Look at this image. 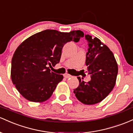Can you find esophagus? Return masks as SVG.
<instances>
[{
    "mask_svg": "<svg viewBox=\"0 0 133 133\" xmlns=\"http://www.w3.org/2000/svg\"><path fill=\"white\" fill-rule=\"evenodd\" d=\"M64 77H65L66 78H70V77H72V76L68 74H65V75H64Z\"/></svg>",
    "mask_w": 133,
    "mask_h": 133,
    "instance_id": "esophagus-1",
    "label": "esophagus"
}]
</instances>
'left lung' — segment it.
Wrapping results in <instances>:
<instances>
[{
	"label": "left lung",
	"mask_w": 133,
	"mask_h": 133,
	"mask_svg": "<svg viewBox=\"0 0 133 133\" xmlns=\"http://www.w3.org/2000/svg\"><path fill=\"white\" fill-rule=\"evenodd\" d=\"M88 42L85 64L91 74V80L83 81L80 77L79 85L74 92L79 101L92 105L104 100L116 84L118 66L112 52L96 37L85 35Z\"/></svg>",
	"instance_id": "left-lung-1"
}]
</instances>
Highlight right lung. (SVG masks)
<instances>
[{
  "label": "right lung",
  "instance_id": "add662e5",
  "mask_svg": "<svg viewBox=\"0 0 133 133\" xmlns=\"http://www.w3.org/2000/svg\"><path fill=\"white\" fill-rule=\"evenodd\" d=\"M83 35L80 30L62 32L46 29L24 41L15 51L11 62L12 81L19 93L31 102L48 99L63 78L48 66L59 62L66 43L78 42Z\"/></svg>",
  "mask_w": 133,
  "mask_h": 133
}]
</instances>
